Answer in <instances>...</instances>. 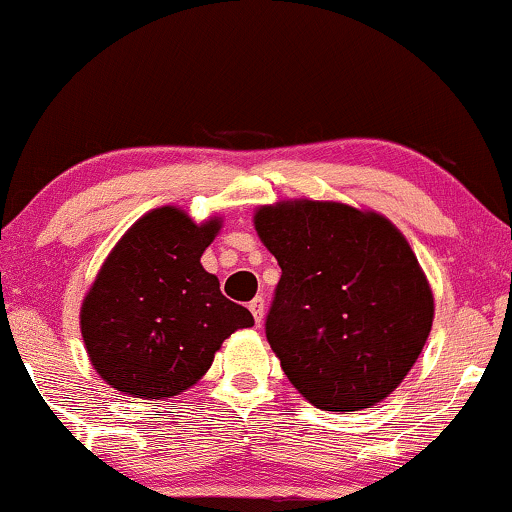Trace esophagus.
<instances>
[{"label": "esophagus", "instance_id": "1", "mask_svg": "<svg viewBox=\"0 0 512 512\" xmlns=\"http://www.w3.org/2000/svg\"><path fill=\"white\" fill-rule=\"evenodd\" d=\"M249 310H251V315H254L256 324H261V322H263V315H265V301H263V296H256L254 301L249 303Z\"/></svg>", "mask_w": 512, "mask_h": 512}]
</instances>
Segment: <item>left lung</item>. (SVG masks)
Segmentation results:
<instances>
[{
  "label": "left lung",
  "mask_w": 512,
  "mask_h": 512,
  "mask_svg": "<svg viewBox=\"0 0 512 512\" xmlns=\"http://www.w3.org/2000/svg\"><path fill=\"white\" fill-rule=\"evenodd\" d=\"M256 230L282 268L265 336L298 393L324 411L393 393L433 327V294L395 225L305 199L258 209Z\"/></svg>",
  "instance_id": "obj_1"
}]
</instances>
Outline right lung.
<instances>
[{
  "instance_id": "obj_1",
  "label": "right lung",
  "mask_w": 512,
  "mask_h": 512,
  "mask_svg": "<svg viewBox=\"0 0 512 512\" xmlns=\"http://www.w3.org/2000/svg\"><path fill=\"white\" fill-rule=\"evenodd\" d=\"M218 228L162 207L112 249L82 305L84 345L112 388L152 400L183 393L232 331L254 324L199 263Z\"/></svg>"
}]
</instances>
